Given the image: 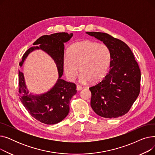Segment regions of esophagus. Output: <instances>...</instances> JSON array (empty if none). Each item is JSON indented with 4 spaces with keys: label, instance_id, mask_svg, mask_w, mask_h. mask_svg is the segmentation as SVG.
Here are the masks:
<instances>
[{
    "label": "esophagus",
    "instance_id": "obj_1",
    "mask_svg": "<svg viewBox=\"0 0 155 155\" xmlns=\"http://www.w3.org/2000/svg\"><path fill=\"white\" fill-rule=\"evenodd\" d=\"M82 87H81L80 85H77V91L82 90Z\"/></svg>",
    "mask_w": 155,
    "mask_h": 155
}]
</instances>
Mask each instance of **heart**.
I'll return each mask as SVG.
<instances>
[{
    "label": "heart",
    "mask_w": 155,
    "mask_h": 155,
    "mask_svg": "<svg viewBox=\"0 0 155 155\" xmlns=\"http://www.w3.org/2000/svg\"><path fill=\"white\" fill-rule=\"evenodd\" d=\"M110 52L104 44L90 40L82 41L72 45L67 56L63 58V68L65 75L73 81L80 71V82L95 83L106 73L110 62Z\"/></svg>",
    "instance_id": "b5f03b06"
}]
</instances>
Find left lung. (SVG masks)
<instances>
[{"label":"left lung","instance_id":"obj_1","mask_svg":"<svg viewBox=\"0 0 155 155\" xmlns=\"http://www.w3.org/2000/svg\"><path fill=\"white\" fill-rule=\"evenodd\" d=\"M101 40L110 52V70L105 77L89 88L91 105L101 117L116 118L128 112L140 92L141 71L131 49L107 33L87 32Z\"/></svg>","mask_w":155,"mask_h":155}]
</instances>
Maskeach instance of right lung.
<instances>
[{
	"mask_svg": "<svg viewBox=\"0 0 155 155\" xmlns=\"http://www.w3.org/2000/svg\"><path fill=\"white\" fill-rule=\"evenodd\" d=\"M72 36V33L67 32L41 36L33 43L34 46L24 54L19 63L21 67L31 52L41 49L50 55L56 64L59 77L56 84L48 92L38 95L29 94L23 73L19 70L20 100L32 117L46 124L58 123L67 116L70 111V101L77 93V87L74 83L68 82L61 78L63 73L64 43L68 41Z\"/></svg>",
	"mask_w": 155,
	"mask_h": 155,
	"instance_id": "1",
	"label": "right lung"
}]
</instances>
